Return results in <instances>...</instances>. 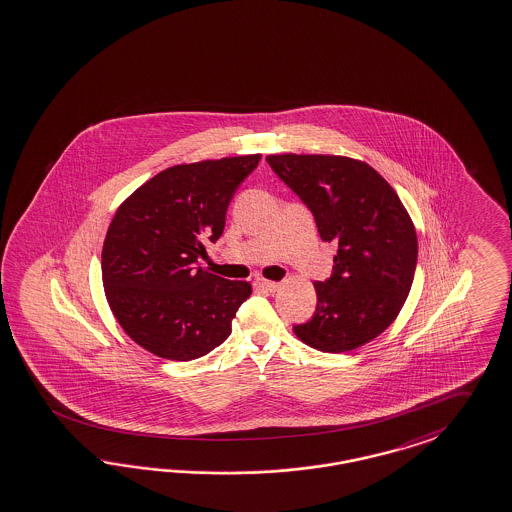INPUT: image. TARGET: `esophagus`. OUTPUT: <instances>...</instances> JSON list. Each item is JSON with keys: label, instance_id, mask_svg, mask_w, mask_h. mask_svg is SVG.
<instances>
[{"label": "esophagus", "instance_id": "esophagus-1", "mask_svg": "<svg viewBox=\"0 0 512 512\" xmlns=\"http://www.w3.org/2000/svg\"><path fill=\"white\" fill-rule=\"evenodd\" d=\"M258 284H260L262 288H265V290H269V292H277L279 286H281V284L275 283V281H267V279H260Z\"/></svg>", "mask_w": 512, "mask_h": 512}]
</instances>
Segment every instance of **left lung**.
I'll list each match as a JSON object with an SVG mask.
<instances>
[{
    "mask_svg": "<svg viewBox=\"0 0 512 512\" xmlns=\"http://www.w3.org/2000/svg\"><path fill=\"white\" fill-rule=\"evenodd\" d=\"M265 161L313 212L322 241L336 243L317 309L294 334L322 353L353 351L397 319L412 288L417 235L387 180L343 155H267Z\"/></svg>",
    "mask_w": 512,
    "mask_h": 512,
    "instance_id": "left-lung-1",
    "label": "left lung"
}]
</instances>
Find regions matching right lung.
I'll return each instance as SVG.
<instances>
[{
	"label": "right lung",
	"mask_w": 512,
	"mask_h": 512,
	"mask_svg": "<svg viewBox=\"0 0 512 512\" xmlns=\"http://www.w3.org/2000/svg\"><path fill=\"white\" fill-rule=\"evenodd\" d=\"M262 155L174 165L155 174L115 212L102 247V283L121 328L161 359L193 360L231 334L252 294L197 264L224 233L239 184Z\"/></svg>",
	"instance_id": "1"
}]
</instances>
